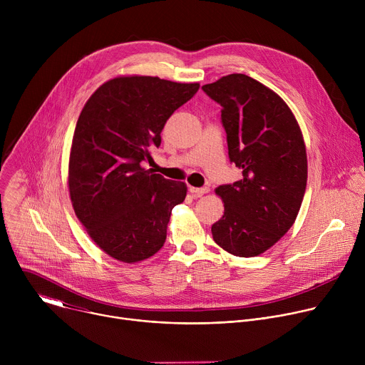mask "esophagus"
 Segmentation results:
<instances>
[{
  "label": "esophagus",
  "instance_id": "1",
  "mask_svg": "<svg viewBox=\"0 0 365 365\" xmlns=\"http://www.w3.org/2000/svg\"><path fill=\"white\" fill-rule=\"evenodd\" d=\"M189 190H190L195 196H202V195L210 192V187H206V186H205V187H193V186H190Z\"/></svg>",
  "mask_w": 365,
  "mask_h": 365
}]
</instances>
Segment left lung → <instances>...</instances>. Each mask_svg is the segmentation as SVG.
Returning a JSON list of instances; mask_svg holds the SVG:
<instances>
[{
    "instance_id": "8db88e82",
    "label": "left lung",
    "mask_w": 365,
    "mask_h": 365,
    "mask_svg": "<svg viewBox=\"0 0 365 365\" xmlns=\"http://www.w3.org/2000/svg\"><path fill=\"white\" fill-rule=\"evenodd\" d=\"M202 89L222 107L230 160L242 179L215 193L224 215L214 241L237 257L273 247L294 224L307 180L306 145L287 103L258 81L232 73Z\"/></svg>"
}]
</instances>
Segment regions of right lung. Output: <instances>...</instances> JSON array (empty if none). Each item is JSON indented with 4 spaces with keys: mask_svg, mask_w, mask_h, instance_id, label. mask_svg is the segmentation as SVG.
Here are the masks:
<instances>
[{
    "mask_svg": "<svg viewBox=\"0 0 365 365\" xmlns=\"http://www.w3.org/2000/svg\"><path fill=\"white\" fill-rule=\"evenodd\" d=\"M199 83L158 76H117L102 83L78 118L68 185L73 211L92 241L118 262L134 264L158 252L172 210L186 197L183 182L147 170L170 115Z\"/></svg>",
    "mask_w": 365,
    "mask_h": 365,
    "instance_id": "right-lung-1",
    "label": "right lung"
}]
</instances>
